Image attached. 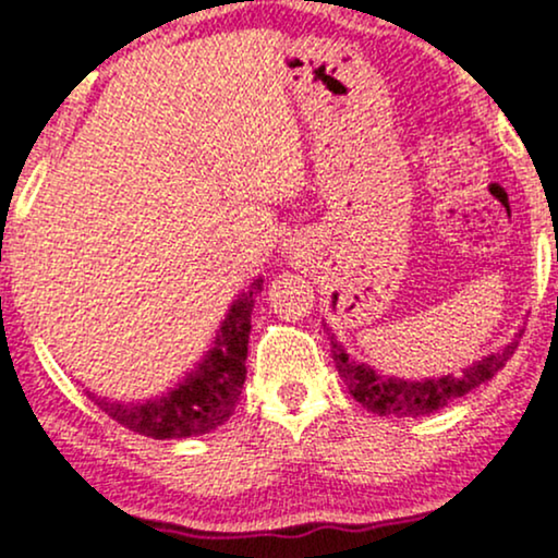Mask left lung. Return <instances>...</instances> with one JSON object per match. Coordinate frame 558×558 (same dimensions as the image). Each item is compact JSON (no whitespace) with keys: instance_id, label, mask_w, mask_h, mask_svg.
<instances>
[{"instance_id":"obj_1","label":"left lung","mask_w":558,"mask_h":558,"mask_svg":"<svg viewBox=\"0 0 558 558\" xmlns=\"http://www.w3.org/2000/svg\"><path fill=\"white\" fill-rule=\"evenodd\" d=\"M328 338L332 362H336L338 375H341L349 393L354 396L364 409L380 414V417H388V414H393V417H422V414L438 412V409L448 407L453 399H462V396L470 393L472 388L490 380V377L511 360L517 345H520V341L514 338L504 351L485 356L483 362H475L472 367H466L462 375H444L433 377V380H399V377L377 375L373 367H367V364L349 360L343 345L336 341V336H332L330 330Z\"/></svg>"}]
</instances>
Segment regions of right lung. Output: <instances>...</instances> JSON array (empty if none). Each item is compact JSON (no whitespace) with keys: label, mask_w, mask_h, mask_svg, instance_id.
I'll return each instance as SVG.
<instances>
[{"label":"right lung","mask_w":558,"mask_h":558,"mask_svg":"<svg viewBox=\"0 0 558 558\" xmlns=\"http://www.w3.org/2000/svg\"><path fill=\"white\" fill-rule=\"evenodd\" d=\"M259 291L262 278L254 280L252 288L230 304L226 323H222L215 345L207 351L204 362L162 399L120 403L86 390L88 399L118 425L146 435V438H191V435H204L220 427L233 414L243 380H246L252 310Z\"/></svg>","instance_id":"right-lung-1"}]
</instances>
